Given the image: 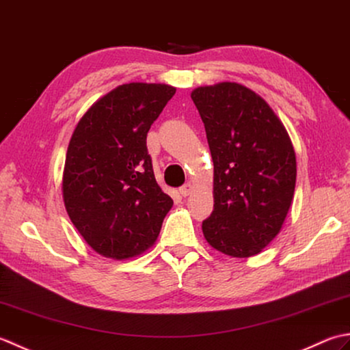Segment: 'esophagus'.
<instances>
[{
  "mask_svg": "<svg viewBox=\"0 0 350 350\" xmlns=\"http://www.w3.org/2000/svg\"><path fill=\"white\" fill-rule=\"evenodd\" d=\"M180 194L183 196V197H188L189 194H191V192H192V185L188 182V183H185L183 185V187H180Z\"/></svg>",
  "mask_w": 350,
  "mask_h": 350,
  "instance_id": "34e87169",
  "label": "esophagus"
}]
</instances>
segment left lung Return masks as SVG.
Returning a JSON list of instances; mask_svg holds the SVG:
<instances>
[{
	"label": "left lung",
	"instance_id": "8db88e82",
	"mask_svg": "<svg viewBox=\"0 0 350 350\" xmlns=\"http://www.w3.org/2000/svg\"><path fill=\"white\" fill-rule=\"evenodd\" d=\"M191 98L213 161V211L203 234L227 256H256L280 233L292 204V141L269 105L241 84L198 87Z\"/></svg>",
	"mask_w": 350,
	"mask_h": 350
}]
</instances>
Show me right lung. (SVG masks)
Segmentation results:
<instances>
[{"label":"right lung","instance_id":"obj_1","mask_svg":"<svg viewBox=\"0 0 350 350\" xmlns=\"http://www.w3.org/2000/svg\"><path fill=\"white\" fill-rule=\"evenodd\" d=\"M176 88L132 83L103 96L70 138L63 174L69 218L99 254L138 256L154 243L173 200L154 179L147 132Z\"/></svg>","mask_w":350,"mask_h":350}]
</instances>
